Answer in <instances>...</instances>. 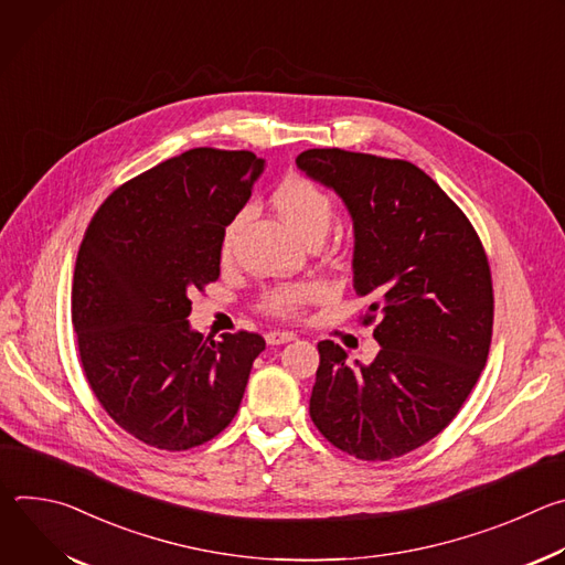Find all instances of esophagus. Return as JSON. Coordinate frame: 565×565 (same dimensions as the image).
<instances>
[{"mask_svg": "<svg viewBox=\"0 0 565 565\" xmlns=\"http://www.w3.org/2000/svg\"><path fill=\"white\" fill-rule=\"evenodd\" d=\"M292 340H295V333H290V331H270V333H266V342L270 347L286 344V342H292Z\"/></svg>", "mask_w": 565, "mask_h": 565, "instance_id": "1", "label": "esophagus"}]
</instances>
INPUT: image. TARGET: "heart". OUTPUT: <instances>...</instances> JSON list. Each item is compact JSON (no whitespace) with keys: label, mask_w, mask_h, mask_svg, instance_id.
Here are the masks:
<instances>
[{"label":"heart","mask_w":565,"mask_h":565,"mask_svg":"<svg viewBox=\"0 0 565 565\" xmlns=\"http://www.w3.org/2000/svg\"><path fill=\"white\" fill-rule=\"evenodd\" d=\"M270 199L277 212L284 216V221L295 232H299L306 241L324 236L333 221V212H335L333 196L329 194V190L321 188L310 177L288 174L277 183ZM241 223H244V214H236L225 223L221 232L218 257L223 262H227L234 253ZM315 292H317V286L310 281H288V284H279L264 290L257 306L262 312L270 317L292 319L301 315L303 306L315 297Z\"/></svg>","instance_id":"1"}]
</instances>
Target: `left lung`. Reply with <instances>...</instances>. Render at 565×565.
<instances>
[{"label":"left lung","mask_w":565,"mask_h":565,"mask_svg":"<svg viewBox=\"0 0 565 565\" xmlns=\"http://www.w3.org/2000/svg\"><path fill=\"white\" fill-rule=\"evenodd\" d=\"M297 168L333 188L355 227L353 288L380 321L375 360L351 366L319 342L310 418L333 447L391 460L436 438L486 369L492 270L465 212L409 160L338 147L308 149Z\"/></svg>","instance_id":"left-lung-1"}]
</instances>
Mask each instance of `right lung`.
Here are the masks:
<instances>
[{
	"label": "right lung",
	"instance_id": "obj_1",
	"mask_svg": "<svg viewBox=\"0 0 565 565\" xmlns=\"http://www.w3.org/2000/svg\"><path fill=\"white\" fill-rule=\"evenodd\" d=\"M262 170L253 151L190 149L114 190L79 244V364L111 420L149 447L185 451L218 436L266 349L259 333L214 342L188 324L190 297L221 275V232Z\"/></svg>",
	"mask_w": 565,
	"mask_h": 565
}]
</instances>
